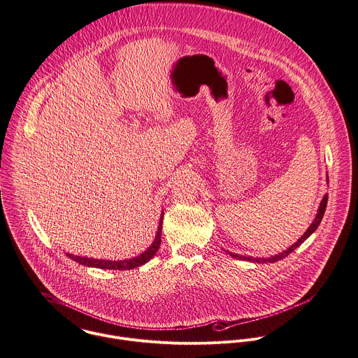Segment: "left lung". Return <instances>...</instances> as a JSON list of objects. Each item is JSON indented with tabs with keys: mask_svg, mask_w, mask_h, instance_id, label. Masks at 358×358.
I'll list each match as a JSON object with an SVG mask.
<instances>
[{
	"mask_svg": "<svg viewBox=\"0 0 358 358\" xmlns=\"http://www.w3.org/2000/svg\"><path fill=\"white\" fill-rule=\"evenodd\" d=\"M328 182H329V177H328ZM327 203H328V194L324 196V199L321 201V203H320V209H318V213H317V216H315V220L311 223V226L308 227V230L304 233V236H301V238L297 241V243H294L292 247H289L286 251H283L282 254H279V255H275V257H271V258H251V257H243V255H237V254H233V252H229L230 254V257H233V258H237V259H243V261H250V262H258V264H266V262H271V264H273V262H276V261H280V259H283V258H286L287 255H290L296 248H299L317 229H318V226H320V223L322 222V217H324V213H325V210H327Z\"/></svg>",
	"mask_w": 358,
	"mask_h": 358,
	"instance_id": "left-lung-1",
	"label": "left lung"
}]
</instances>
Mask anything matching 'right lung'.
<instances>
[{
  "instance_id": "1",
  "label": "right lung",
  "mask_w": 358,
  "mask_h": 358,
  "mask_svg": "<svg viewBox=\"0 0 358 358\" xmlns=\"http://www.w3.org/2000/svg\"><path fill=\"white\" fill-rule=\"evenodd\" d=\"M162 220H163V215L160 217V223L157 227V233H156V238L152 243V245L141 255L131 258V259H125V261H103V259H93V258H83V257H73L71 254H66L68 258H71L72 261L83 265V266H92V268H99V269H114V271H129L138 266L145 265L148 261H150L153 258V255L157 252L160 243H162Z\"/></svg>"
}]
</instances>
